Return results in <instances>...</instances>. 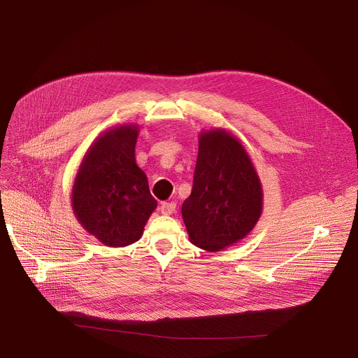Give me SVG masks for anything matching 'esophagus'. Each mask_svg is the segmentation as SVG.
I'll list each match as a JSON object with an SVG mask.
<instances>
[{
    "instance_id": "1",
    "label": "esophagus",
    "mask_w": 358,
    "mask_h": 358,
    "mask_svg": "<svg viewBox=\"0 0 358 358\" xmlns=\"http://www.w3.org/2000/svg\"><path fill=\"white\" fill-rule=\"evenodd\" d=\"M160 211L164 215H171L176 211V203L174 202H162Z\"/></svg>"
}]
</instances>
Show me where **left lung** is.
I'll return each mask as SVG.
<instances>
[{"label":"left lung","instance_id":"8db88e82","mask_svg":"<svg viewBox=\"0 0 358 358\" xmlns=\"http://www.w3.org/2000/svg\"><path fill=\"white\" fill-rule=\"evenodd\" d=\"M264 191L245 147L229 131L199 133L191 195L181 207L191 242L208 252L243 239L262 214Z\"/></svg>","mask_w":358,"mask_h":358}]
</instances>
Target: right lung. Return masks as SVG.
Listing matches in <instances>:
<instances>
[{"label": "right lung", "instance_id": "add662e5", "mask_svg": "<svg viewBox=\"0 0 358 358\" xmlns=\"http://www.w3.org/2000/svg\"><path fill=\"white\" fill-rule=\"evenodd\" d=\"M137 137V124L100 134L85 155L72 188L76 220L106 246L122 248L138 241L157 207L147 176L136 164Z\"/></svg>", "mask_w": 358, "mask_h": 358}]
</instances>
